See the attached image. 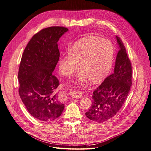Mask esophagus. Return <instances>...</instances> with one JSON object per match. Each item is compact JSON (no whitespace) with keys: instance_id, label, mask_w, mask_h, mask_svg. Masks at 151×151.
Instances as JSON below:
<instances>
[{"instance_id":"34e87169","label":"esophagus","mask_w":151,"mask_h":151,"mask_svg":"<svg viewBox=\"0 0 151 151\" xmlns=\"http://www.w3.org/2000/svg\"><path fill=\"white\" fill-rule=\"evenodd\" d=\"M73 97H75V98L80 99L82 97V93L80 91H73L70 93Z\"/></svg>"}]
</instances>
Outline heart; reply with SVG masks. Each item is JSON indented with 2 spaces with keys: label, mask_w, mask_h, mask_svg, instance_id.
<instances>
[{
  "label": "heart",
  "mask_w": 151,
  "mask_h": 151,
  "mask_svg": "<svg viewBox=\"0 0 151 151\" xmlns=\"http://www.w3.org/2000/svg\"><path fill=\"white\" fill-rule=\"evenodd\" d=\"M113 58L111 42L106 39L88 37L77 41L70 50V55H64L59 62V68L65 76L70 77L78 71L82 73L78 83H97L106 76L111 68Z\"/></svg>",
  "instance_id": "obj_1"
}]
</instances>
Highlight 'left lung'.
<instances>
[{"mask_svg":"<svg viewBox=\"0 0 151 151\" xmlns=\"http://www.w3.org/2000/svg\"><path fill=\"white\" fill-rule=\"evenodd\" d=\"M119 47L113 74L106 78L93 92L90 109L86 117L96 122L111 119L124 103L132 86V65L125 46L116 37Z\"/></svg>","mask_w":151,"mask_h":151,"instance_id":"1","label":"left lung"}]
</instances>
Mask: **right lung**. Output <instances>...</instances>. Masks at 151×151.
Instances as JSON below:
<instances>
[{
    "instance_id": "obj_1",
    "label": "right lung",
    "mask_w": 151,
    "mask_h": 151,
    "mask_svg": "<svg viewBox=\"0 0 151 151\" xmlns=\"http://www.w3.org/2000/svg\"><path fill=\"white\" fill-rule=\"evenodd\" d=\"M68 29L50 27L33 35L24 49L18 72L19 94L32 116L43 122L56 120L65 105L56 89L60 85L53 75L60 57V38Z\"/></svg>"
}]
</instances>
